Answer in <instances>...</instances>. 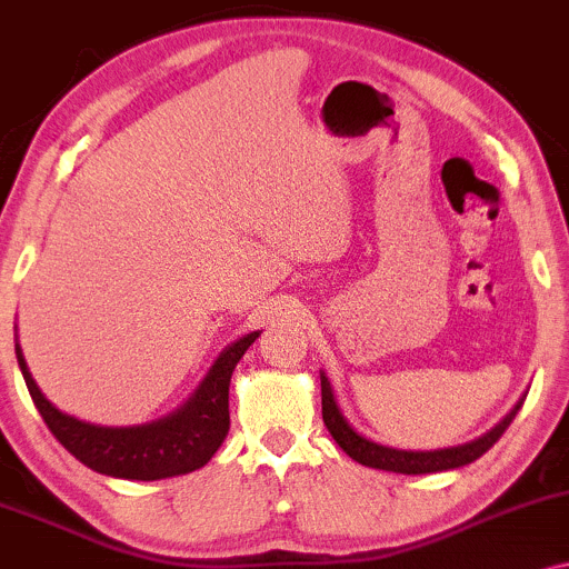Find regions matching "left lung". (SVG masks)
I'll use <instances>...</instances> for the list:
<instances>
[{
  "label": "left lung",
  "instance_id": "left-lung-1",
  "mask_svg": "<svg viewBox=\"0 0 569 569\" xmlns=\"http://www.w3.org/2000/svg\"><path fill=\"white\" fill-rule=\"evenodd\" d=\"M320 395H323V423L331 432L333 440L352 461L362 463V467L371 469H385V471H397V475H432V471H448L467 467V463L477 461L482 453H488L492 445L498 442L509 423L515 421L517 410L522 408L525 400H519L515 408L506 413L503 421H498L490 432H485L477 440L467 445H456V448H440V450H397L389 448V445H379L360 432H355L350 421L341 413L337 395H333L331 381H328L326 373H320Z\"/></svg>",
  "mask_w": 569,
  "mask_h": 569
}]
</instances>
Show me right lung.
<instances>
[{"label":"right lung","instance_id":"obj_1","mask_svg":"<svg viewBox=\"0 0 569 569\" xmlns=\"http://www.w3.org/2000/svg\"><path fill=\"white\" fill-rule=\"evenodd\" d=\"M257 337L259 331H251L232 341L182 408L140 427H100L63 413L37 387L18 341L16 355L33 406L68 453L100 475L153 482L201 469L217 453L230 429V376Z\"/></svg>","mask_w":569,"mask_h":569}]
</instances>
